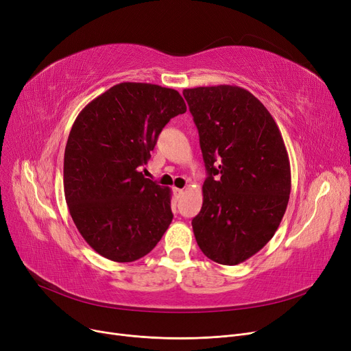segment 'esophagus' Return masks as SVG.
<instances>
[{
    "instance_id": "obj_1",
    "label": "esophagus",
    "mask_w": 351,
    "mask_h": 351,
    "mask_svg": "<svg viewBox=\"0 0 351 351\" xmlns=\"http://www.w3.org/2000/svg\"><path fill=\"white\" fill-rule=\"evenodd\" d=\"M183 193H185V192H183V189L173 188V195H175V197H176V199H180V197L183 196Z\"/></svg>"
}]
</instances>
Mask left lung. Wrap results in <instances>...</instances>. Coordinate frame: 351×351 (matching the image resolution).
Here are the masks:
<instances>
[{"instance_id":"1","label":"left lung","mask_w":351,"mask_h":351,"mask_svg":"<svg viewBox=\"0 0 351 351\" xmlns=\"http://www.w3.org/2000/svg\"><path fill=\"white\" fill-rule=\"evenodd\" d=\"M199 132L208 178L193 217L197 246L210 261L239 265L278 230L291 178L286 146L273 117L234 85L183 90Z\"/></svg>"}]
</instances>
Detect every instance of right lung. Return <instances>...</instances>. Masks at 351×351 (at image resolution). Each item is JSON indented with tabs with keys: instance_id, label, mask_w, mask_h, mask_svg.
<instances>
[{
	"instance_id": "right-lung-1",
	"label": "right lung",
	"mask_w": 351,
	"mask_h": 351,
	"mask_svg": "<svg viewBox=\"0 0 351 351\" xmlns=\"http://www.w3.org/2000/svg\"><path fill=\"white\" fill-rule=\"evenodd\" d=\"M186 112L179 92L122 82L77 117L64 155V192L85 242L125 263L149 253L169 228L171 189L139 172L165 125Z\"/></svg>"
}]
</instances>
